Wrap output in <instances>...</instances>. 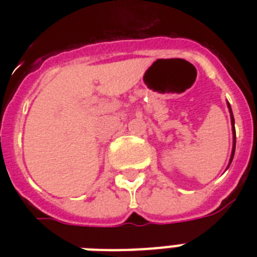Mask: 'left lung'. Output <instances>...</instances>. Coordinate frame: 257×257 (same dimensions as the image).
<instances>
[{
  "instance_id": "8db88e82",
  "label": "left lung",
  "mask_w": 257,
  "mask_h": 257,
  "mask_svg": "<svg viewBox=\"0 0 257 257\" xmlns=\"http://www.w3.org/2000/svg\"><path fill=\"white\" fill-rule=\"evenodd\" d=\"M228 108L231 110V106L228 104ZM231 121H232V128H233V149H232V155H231V163H232V159H233V155H235V148H236V137H235V120H233V114H232V110H231ZM229 163V164H231Z\"/></svg>"
}]
</instances>
